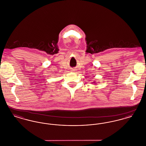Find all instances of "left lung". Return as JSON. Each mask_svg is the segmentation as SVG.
<instances>
[{"label":"left lung","instance_id":"8db88e82","mask_svg":"<svg viewBox=\"0 0 146 146\" xmlns=\"http://www.w3.org/2000/svg\"><path fill=\"white\" fill-rule=\"evenodd\" d=\"M94 83H95V82H94Z\"/></svg>","mask_w":146,"mask_h":146}]
</instances>
